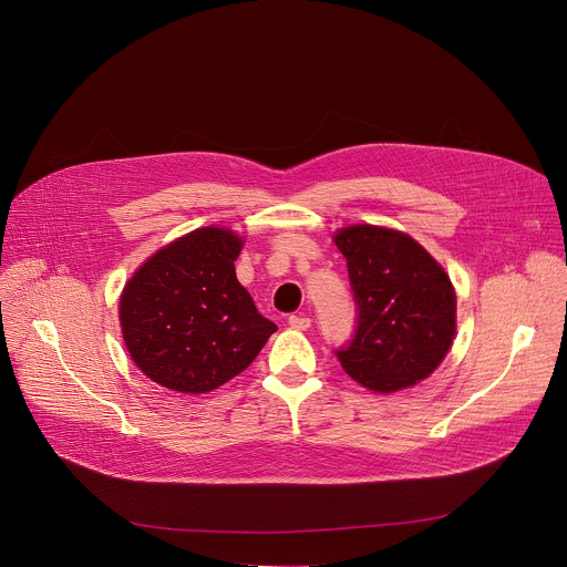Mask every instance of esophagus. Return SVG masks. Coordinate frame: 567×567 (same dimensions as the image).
Masks as SVG:
<instances>
[{"label":"esophagus","mask_w":567,"mask_h":567,"mask_svg":"<svg viewBox=\"0 0 567 567\" xmlns=\"http://www.w3.org/2000/svg\"><path fill=\"white\" fill-rule=\"evenodd\" d=\"M289 327L298 331H307L311 327V318L307 316H289Z\"/></svg>","instance_id":"1"}]
</instances>
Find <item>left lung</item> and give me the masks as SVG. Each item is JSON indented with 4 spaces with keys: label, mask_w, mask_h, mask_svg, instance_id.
Masks as SVG:
<instances>
[{
    "label": "left lung",
    "mask_w": 567,
    "mask_h": 567,
    "mask_svg": "<svg viewBox=\"0 0 567 567\" xmlns=\"http://www.w3.org/2000/svg\"><path fill=\"white\" fill-rule=\"evenodd\" d=\"M358 309L351 340L336 349L362 386L393 393L429 378L455 338V291L411 236L373 225L336 234Z\"/></svg>",
    "instance_id": "obj_1"
}]
</instances>
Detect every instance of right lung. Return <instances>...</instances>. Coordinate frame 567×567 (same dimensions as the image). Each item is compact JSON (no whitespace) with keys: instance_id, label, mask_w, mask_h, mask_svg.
I'll return each mask as SVG.
<instances>
[{"instance_id":"add662e5","label":"right lung","mask_w":567,"mask_h":567,"mask_svg":"<svg viewBox=\"0 0 567 567\" xmlns=\"http://www.w3.org/2000/svg\"><path fill=\"white\" fill-rule=\"evenodd\" d=\"M240 238L203 227L156 251L125 285L121 329L136 367L178 393L243 373L278 329L236 280Z\"/></svg>"}]
</instances>
